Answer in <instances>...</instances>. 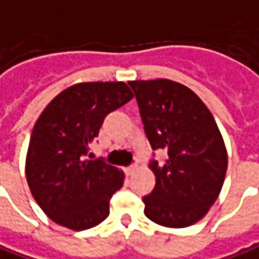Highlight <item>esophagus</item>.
Instances as JSON below:
<instances>
[{"label": "esophagus", "instance_id": "obj_1", "mask_svg": "<svg viewBox=\"0 0 259 259\" xmlns=\"http://www.w3.org/2000/svg\"><path fill=\"white\" fill-rule=\"evenodd\" d=\"M136 169H138V166H136V165L129 166V167H126V174H127V175H133V174H135V172H136Z\"/></svg>", "mask_w": 259, "mask_h": 259}]
</instances>
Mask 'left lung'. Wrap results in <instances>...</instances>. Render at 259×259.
Here are the masks:
<instances>
[{"instance_id":"8db88e82","label":"left lung","mask_w":259,"mask_h":259,"mask_svg":"<svg viewBox=\"0 0 259 259\" xmlns=\"http://www.w3.org/2000/svg\"><path fill=\"white\" fill-rule=\"evenodd\" d=\"M129 85L150 146L167 153L165 163L149 165L156 185L143 198L145 215L162 227H191L218 199L227 174V147L218 124L205 103L181 83L157 78Z\"/></svg>"}]
</instances>
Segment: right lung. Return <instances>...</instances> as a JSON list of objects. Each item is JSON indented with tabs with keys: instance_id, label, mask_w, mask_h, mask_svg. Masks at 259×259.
I'll return each instance as SVG.
<instances>
[{
	"instance_id": "right-lung-1",
	"label": "right lung",
	"mask_w": 259,
	"mask_h": 259,
	"mask_svg": "<svg viewBox=\"0 0 259 259\" xmlns=\"http://www.w3.org/2000/svg\"><path fill=\"white\" fill-rule=\"evenodd\" d=\"M130 99L133 93L123 81L77 83L57 94L35 121L25 176L35 202L58 225L83 231L109 217L124 175L85 155L104 117Z\"/></svg>"
}]
</instances>
